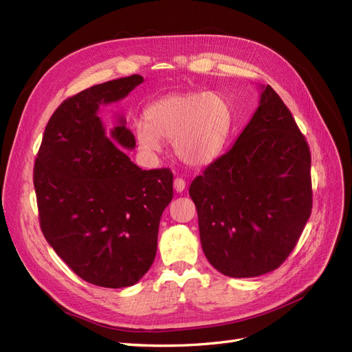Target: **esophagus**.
<instances>
[{"instance_id": "34e87169", "label": "esophagus", "mask_w": 352, "mask_h": 352, "mask_svg": "<svg viewBox=\"0 0 352 352\" xmlns=\"http://www.w3.org/2000/svg\"><path fill=\"white\" fill-rule=\"evenodd\" d=\"M175 190L176 192H184L185 190V186H186V182L182 179V177H176L175 179Z\"/></svg>"}]
</instances>
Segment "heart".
<instances>
[{
  "instance_id": "heart-1",
  "label": "heart",
  "mask_w": 352,
  "mask_h": 352,
  "mask_svg": "<svg viewBox=\"0 0 352 352\" xmlns=\"http://www.w3.org/2000/svg\"><path fill=\"white\" fill-rule=\"evenodd\" d=\"M232 127V107L220 94H173L148 105L145 123H135V136L138 146L146 154L160 151V140L173 141L180 162L204 167L225 150Z\"/></svg>"
}]
</instances>
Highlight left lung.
Segmentation results:
<instances>
[{"mask_svg": "<svg viewBox=\"0 0 352 352\" xmlns=\"http://www.w3.org/2000/svg\"><path fill=\"white\" fill-rule=\"evenodd\" d=\"M258 107L230 150L189 188L201 247L229 278L278 269L311 214V155L291 111L261 85Z\"/></svg>", "mask_w": 352, "mask_h": 352, "instance_id": "obj_1", "label": "left lung"}]
</instances>
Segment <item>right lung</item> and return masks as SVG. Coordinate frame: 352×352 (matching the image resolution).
I'll return each instance as SVG.
<instances>
[{"instance_id":"right-lung-1","label":"right lung","mask_w":352,"mask_h":352,"mask_svg":"<svg viewBox=\"0 0 352 352\" xmlns=\"http://www.w3.org/2000/svg\"><path fill=\"white\" fill-rule=\"evenodd\" d=\"M140 74L95 85L61 102L45 127L34 170L41 229L79 278L102 287L140 282L157 252L160 219L173 198L168 168L142 170L123 150L126 119L107 136L101 105L123 100Z\"/></svg>"}]
</instances>
